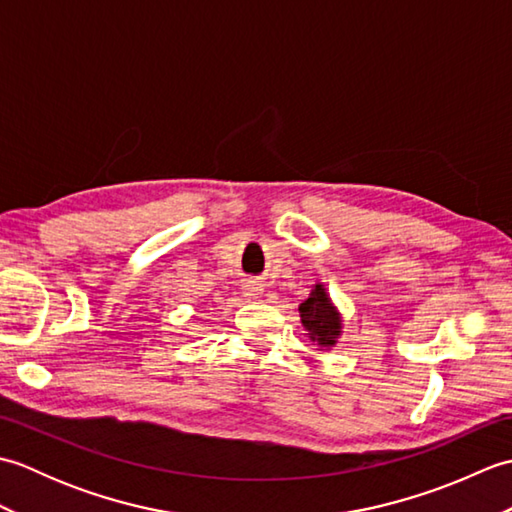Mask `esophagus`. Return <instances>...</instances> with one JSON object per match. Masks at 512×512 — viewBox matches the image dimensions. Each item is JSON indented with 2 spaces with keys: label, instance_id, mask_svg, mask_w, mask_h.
<instances>
[{
  "label": "esophagus",
  "instance_id": "obj_1",
  "mask_svg": "<svg viewBox=\"0 0 512 512\" xmlns=\"http://www.w3.org/2000/svg\"><path fill=\"white\" fill-rule=\"evenodd\" d=\"M242 290H244V295L246 297H250V299H257L259 295H262L264 292V286H262V281H244V286H242Z\"/></svg>",
  "mask_w": 512,
  "mask_h": 512
}]
</instances>
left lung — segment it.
<instances>
[{
  "label": "left lung",
  "instance_id": "obj_1",
  "mask_svg": "<svg viewBox=\"0 0 512 512\" xmlns=\"http://www.w3.org/2000/svg\"><path fill=\"white\" fill-rule=\"evenodd\" d=\"M299 317L312 345L321 347V350H330L339 343L343 334V319L323 284L312 286L310 297L299 306Z\"/></svg>",
  "mask_w": 512,
  "mask_h": 512
}]
</instances>
